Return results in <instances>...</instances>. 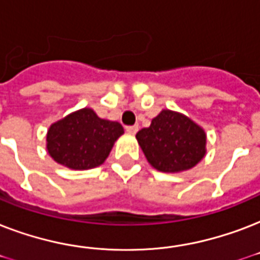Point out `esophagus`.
<instances>
[{
    "mask_svg": "<svg viewBox=\"0 0 260 260\" xmlns=\"http://www.w3.org/2000/svg\"><path fill=\"white\" fill-rule=\"evenodd\" d=\"M125 131L128 132V134L135 135L139 131V126L138 125H128V126H125Z\"/></svg>",
    "mask_w": 260,
    "mask_h": 260,
    "instance_id": "1",
    "label": "esophagus"
}]
</instances>
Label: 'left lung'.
Here are the masks:
<instances>
[{"label": "left lung", "mask_w": 260, "mask_h": 260, "mask_svg": "<svg viewBox=\"0 0 260 260\" xmlns=\"http://www.w3.org/2000/svg\"><path fill=\"white\" fill-rule=\"evenodd\" d=\"M151 166L162 173L189 170L206 154V135L185 114L165 109L136 134Z\"/></svg>", "instance_id": "1"}]
</instances>
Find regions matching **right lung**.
Listing matches in <instances>:
<instances>
[{"instance_id":"obj_1","label":"right lung","mask_w":260,"mask_h":260,"mask_svg":"<svg viewBox=\"0 0 260 260\" xmlns=\"http://www.w3.org/2000/svg\"><path fill=\"white\" fill-rule=\"evenodd\" d=\"M122 134L120 122L100 118L93 109L83 108L50 126L47 151L59 165L89 170L105 162Z\"/></svg>"}]
</instances>
